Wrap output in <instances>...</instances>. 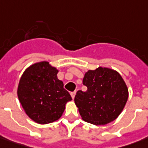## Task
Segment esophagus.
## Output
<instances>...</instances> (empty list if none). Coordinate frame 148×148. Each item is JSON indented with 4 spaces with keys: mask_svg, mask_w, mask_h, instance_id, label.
<instances>
[{
    "mask_svg": "<svg viewBox=\"0 0 148 148\" xmlns=\"http://www.w3.org/2000/svg\"><path fill=\"white\" fill-rule=\"evenodd\" d=\"M75 94H76V92H72L70 93V95H71V97H72L73 99H74V97H75Z\"/></svg>",
    "mask_w": 148,
    "mask_h": 148,
    "instance_id": "esophagus-1",
    "label": "esophagus"
}]
</instances>
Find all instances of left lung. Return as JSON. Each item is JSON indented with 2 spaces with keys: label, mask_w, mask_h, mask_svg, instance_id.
Listing matches in <instances>:
<instances>
[{
  "label": "left lung",
  "mask_w": 148,
  "mask_h": 148,
  "mask_svg": "<svg viewBox=\"0 0 148 148\" xmlns=\"http://www.w3.org/2000/svg\"><path fill=\"white\" fill-rule=\"evenodd\" d=\"M83 84L87 91L79 90L74 97L82 119L96 125L115 120L129 97L127 86L120 74L113 69L99 67L85 74Z\"/></svg>",
  "instance_id": "left-lung-1"
}]
</instances>
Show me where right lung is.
Returning a JSON list of instances; mask_svg holds the SVG:
<instances>
[{
    "label": "right lung",
    "instance_id": "1",
    "mask_svg": "<svg viewBox=\"0 0 148 148\" xmlns=\"http://www.w3.org/2000/svg\"><path fill=\"white\" fill-rule=\"evenodd\" d=\"M58 70L48 62H40L24 71L19 80L18 97L26 114L33 121L49 124L60 118L72 97L57 79Z\"/></svg>",
    "mask_w": 148,
    "mask_h": 148
}]
</instances>
